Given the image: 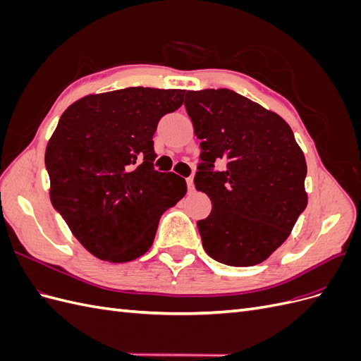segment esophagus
<instances>
[{"instance_id":"esophagus-1","label":"esophagus","mask_w":361,"mask_h":361,"mask_svg":"<svg viewBox=\"0 0 361 361\" xmlns=\"http://www.w3.org/2000/svg\"><path fill=\"white\" fill-rule=\"evenodd\" d=\"M187 185H188V191H194V180H192V178H187Z\"/></svg>"}]
</instances>
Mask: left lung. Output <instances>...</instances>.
<instances>
[{"label":"left lung","mask_w":361,"mask_h":361,"mask_svg":"<svg viewBox=\"0 0 361 361\" xmlns=\"http://www.w3.org/2000/svg\"><path fill=\"white\" fill-rule=\"evenodd\" d=\"M185 108L202 140L194 185L212 211L197 221L207 255L253 267L286 241L307 206V164L279 114L228 89L187 92ZM224 159L226 169L214 171Z\"/></svg>","instance_id":"obj_1"}]
</instances>
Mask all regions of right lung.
Segmentation results:
<instances>
[{
  "label": "right lung",
  "mask_w": 361,
  "mask_h": 361,
  "mask_svg": "<svg viewBox=\"0 0 361 361\" xmlns=\"http://www.w3.org/2000/svg\"><path fill=\"white\" fill-rule=\"evenodd\" d=\"M185 90L128 87L73 102L48 141L51 203L73 236L114 264L143 256L161 215L187 192L176 173L154 167V134Z\"/></svg>",
  "instance_id": "obj_1"
}]
</instances>
